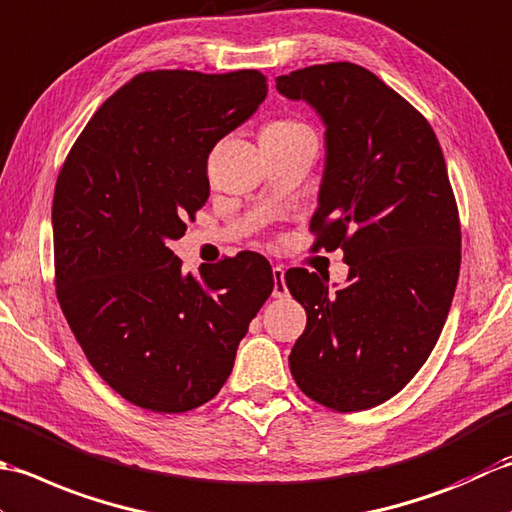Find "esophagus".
<instances>
[{"label":"esophagus","instance_id":"esophagus-1","mask_svg":"<svg viewBox=\"0 0 512 512\" xmlns=\"http://www.w3.org/2000/svg\"><path fill=\"white\" fill-rule=\"evenodd\" d=\"M271 274H274V298H287V285H285V269L276 265L271 269Z\"/></svg>","mask_w":512,"mask_h":512}]
</instances>
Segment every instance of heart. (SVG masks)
<instances>
[{"mask_svg":"<svg viewBox=\"0 0 512 512\" xmlns=\"http://www.w3.org/2000/svg\"><path fill=\"white\" fill-rule=\"evenodd\" d=\"M296 134H311V130L296 119H274L265 125L260 137H296Z\"/></svg>","mask_w":512,"mask_h":512,"instance_id":"heart-1","label":"heart"}]
</instances>
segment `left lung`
Returning <instances> with one entry per match:
<instances>
[{
  "instance_id": "1",
  "label": "left lung",
  "mask_w": 512,
  "mask_h": 512,
  "mask_svg": "<svg viewBox=\"0 0 512 512\" xmlns=\"http://www.w3.org/2000/svg\"><path fill=\"white\" fill-rule=\"evenodd\" d=\"M325 123V174L309 229L342 249L347 287L294 267L285 283L307 311L289 369L300 391L351 413L400 393L431 356L462 260L460 214L433 128L367 68L336 61L276 77Z\"/></svg>"
}]
</instances>
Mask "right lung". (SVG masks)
Instances as JSON below:
<instances>
[{
  "instance_id": "right-lung-1",
  "label": "right lung",
  "mask_w": 512,
  "mask_h": 512,
  "mask_svg": "<svg viewBox=\"0 0 512 512\" xmlns=\"http://www.w3.org/2000/svg\"><path fill=\"white\" fill-rule=\"evenodd\" d=\"M267 97L258 70H150L95 112L52 198L57 300L103 382L156 413L210 402L274 274L241 252L201 276L170 249L210 196L207 156Z\"/></svg>"
}]
</instances>
